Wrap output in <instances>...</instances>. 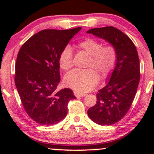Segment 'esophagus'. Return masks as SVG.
<instances>
[{
  "label": "esophagus",
  "mask_w": 154,
  "mask_h": 154,
  "mask_svg": "<svg viewBox=\"0 0 154 154\" xmlns=\"http://www.w3.org/2000/svg\"><path fill=\"white\" fill-rule=\"evenodd\" d=\"M74 95H75L76 97H82V96H85L86 95L85 93H79V92H77V91L74 92Z\"/></svg>",
  "instance_id": "esophagus-1"
}]
</instances>
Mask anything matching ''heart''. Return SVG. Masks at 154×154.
Instances as JSON below:
<instances>
[{"label":"heart","mask_w":154,"mask_h":154,"mask_svg":"<svg viewBox=\"0 0 154 154\" xmlns=\"http://www.w3.org/2000/svg\"><path fill=\"white\" fill-rule=\"evenodd\" d=\"M77 47L90 56L86 67L91 68L73 70L66 75L63 82L67 87L79 93H86L97 85L98 76L97 71L100 77L105 78L114 71L117 63L118 54L113 45H102L101 42L93 38L82 40L77 44ZM59 63L61 69L64 71L70 69L73 66V52L69 45H66L61 51Z\"/></svg>","instance_id":"heart-1"}]
</instances>
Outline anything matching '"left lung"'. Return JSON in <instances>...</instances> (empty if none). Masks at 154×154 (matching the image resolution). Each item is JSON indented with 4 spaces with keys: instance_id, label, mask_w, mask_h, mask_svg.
Returning <instances> with one entry per match:
<instances>
[{
    "instance_id": "obj_1",
    "label": "left lung",
    "mask_w": 154,
    "mask_h": 154,
    "mask_svg": "<svg viewBox=\"0 0 154 154\" xmlns=\"http://www.w3.org/2000/svg\"><path fill=\"white\" fill-rule=\"evenodd\" d=\"M87 32L107 40L117 51L110 80L98 91L96 104L88 110L89 117L98 125H114L126 115L135 98L140 77L138 54L131 39L114 26L93 28Z\"/></svg>"
}]
</instances>
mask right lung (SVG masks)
<instances>
[{
  "mask_svg": "<svg viewBox=\"0 0 154 154\" xmlns=\"http://www.w3.org/2000/svg\"><path fill=\"white\" fill-rule=\"evenodd\" d=\"M80 29H44L19 49L16 87L26 114L40 125H55L64 119L69 101L76 98L69 88L59 92L56 88L60 82V52Z\"/></svg>",
  "mask_w": 154,
  "mask_h": 154,
  "instance_id": "1",
  "label": "right lung"
}]
</instances>
